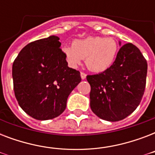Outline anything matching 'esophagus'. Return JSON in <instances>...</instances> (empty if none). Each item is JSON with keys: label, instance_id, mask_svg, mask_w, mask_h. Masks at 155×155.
Segmentation results:
<instances>
[{"label": "esophagus", "instance_id": "1", "mask_svg": "<svg viewBox=\"0 0 155 155\" xmlns=\"http://www.w3.org/2000/svg\"><path fill=\"white\" fill-rule=\"evenodd\" d=\"M80 76H81V79H82V80H85L87 75H86L84 72H80Z\"/></svg>", "mask_w": 155, "mask_h": 155}]
</instances>
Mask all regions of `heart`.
<instances>
[{"instance_id": "obj_1", "label": "heart", "mask_w": 155, "mask_h": 155, "mask_svg": "<svg viewBox=\"0 0 155 155\" xmlns=\"http://www.w3.org/2000/svg\"><path fill=\"white\" fill-rule=\"evenodd\" d=\"M118 44L113 38L91 36L73 41L72 46L63 47V52L72 67L84 58L90 71L101 72L111 67L118 53Z\"/></svg>"}]
</instances>
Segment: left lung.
I'll return each instance as SVG.
<instances>
[{
	"mask_svg": "<svg viewBox=\"0 0 155 155\" xmlns=\"http://www.w3.org/2000/svg\"><path fill=\"white\" fill-rule=\"evenodd\" d=\"M147 74V62L140 50L132 43L123 45L110 68L87 75L92 112L108 121L127 117L142 101Z\"/></svg>",
	"mask_w": 155,
	"mask_h": 155,
	"instance_id": "obj_1",
	"label": "left lung"
}]
</instances>
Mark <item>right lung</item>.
Returning <instances> with one entry per match:
<instances>
[{"instance_id": "obj_1", "label": "right lung", "mask_w": 155, "mask_h": 155, "mask_svg": "<svg viewBox=\"0 0 155 155\" xmlns=\"http://www.w3.org/2000/svg\"><path fill=\"white\" fill-rule=\"evenodd\" d=\"M54 35L27 44L13 62V90L19 105L41 120L58 117L81 81L79 71L69 68Z\"/></svg>"}]
</instances>
